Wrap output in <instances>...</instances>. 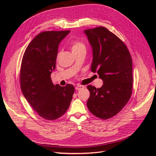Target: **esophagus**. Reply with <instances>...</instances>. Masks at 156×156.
<instances>
[{"label": "esophagus", "mask_w": 156, "mask_h": 156, "mask_svg": "<svg viewBox=\"0 0 156 156\" xmlns=\"http://www.w3.org/2000/svg\"><path fill=\"white\" fill-rule=\"evenodd\" d=\"M82 88H84V86H82V85H77L75 89H76V90H80V89Z\"/></svg>", "instance_id": "esophagus-1"}]
</instances>
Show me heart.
Returning a JSON list of instances; mask_svg holds the SVG:
<instances>
[{
  "mask_svg": "<svg viewBox=\"0 0 156 156\" xmlns=\"http://www.w3.org/2000/svg\"><path fill=\"white\" fill-rule=\"evenodd\" d=\"M71 49H72V52H74L81 49H86V47L83 43L80 42V41H75L72 44Z\"/></svg>",
  "mask_w": 156,
  "mask_h": 156,
  "instance_id": "1",
  "label": "heart"
}]
</instances>
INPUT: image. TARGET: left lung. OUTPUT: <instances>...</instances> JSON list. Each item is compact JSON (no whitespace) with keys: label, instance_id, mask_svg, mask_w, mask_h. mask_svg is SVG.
I'll return each mask as SVG.
<instances>
[{"label":"left lung","instance_id":"left-lung-1","mask_svg":"<svg viewBox=\"0 0 156 156\" xmlns=\"http://www.w3.org/2000/svg\"><path fill=\"white\" fill-rule=\"evenodd\" d=\"M84 33L92 48L91 71L97 72L103 85L97 88L87 86L90 97L88 110L95 117L108 119L127 105L132 94V59L121 39L105 27L87 29Z\"/></svg>","mask_w":156,"mask_h":156}]
</instances>
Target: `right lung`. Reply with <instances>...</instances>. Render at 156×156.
<instances>
[{"instance_id": "obj_1", "label": "right lung", "mask_w": 156, "mask_h": 156, "mask_svg": "<svg viewBox=\"0 0 156 156\" xmlns=\"http://www.w3.org/2000/svg\"><path fill=\"white\" fill-rule=\"evenodd\" d=\"M69 31H48L30 42L23 56L20 84L23 95L38 115L52 121L68 110L74 93L72 84L60 87L52 83L59 43Z\"/></svg>"}]
</instances>
